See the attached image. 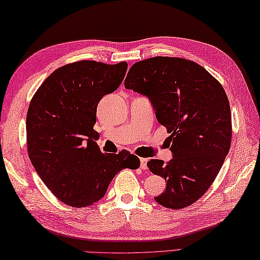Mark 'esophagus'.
I'll use <instances>...</instances> for the list:
<instances>
[{
  "mask_svg": "<svg viewBox=\"0 0 260 260\" xmlns=\"http://www.w3.org/2000/svg\"><path fill=\"white\" fill-rule=\"evenodd\" d=\"M140 161H141L140 168H141L142 170H146V169H147V158H145V157H141V158H140Z\"/></svg>",
  "mask_w": 260,
  "mask_h": 260,
  "instance_id": "obj_1",
  "label": "esophagus"
}]
</instances>
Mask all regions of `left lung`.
<instances>
[{
    "label": "left lung",
    "mask_w": 260,
    "mask_h": 260,
    "mask_svg": "<svg viewBox=\"0 0 260 260\" xmlns=\"http://www.w3.org/2000/svg\"><path fill=\"white\" fill-rule=\"evenodd\" d=\"M124 85L148 97L172 141V159L147 162L167 182L154 199L174 210L191 206L211 186L230 150L233 126L223 87L200 64L173 57L134 63Z\"/></svg>",
    "instance_id": "obj_1"
}]
</instances>
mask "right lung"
<instances>
[{
	"instance_id": "add662e5",
	"label": "right lung",
	"mask_w": 260,
	"mask_h": 260,
	"mask_svg": "<svg viewBox=\"0 0 260 260\" xmlns=\"http://www.w3.org/2000/svg\"><path fill=\"white\" fill-rule=\"evenodd\" d=\"M127 62L81 60L54 70L32 97L26 114L27 154L48 189L67 206L89 207L123 169L140 158L128 151L105 154L95 142L97 105L123 81Z\"/></svg>"
}]
</instances>
